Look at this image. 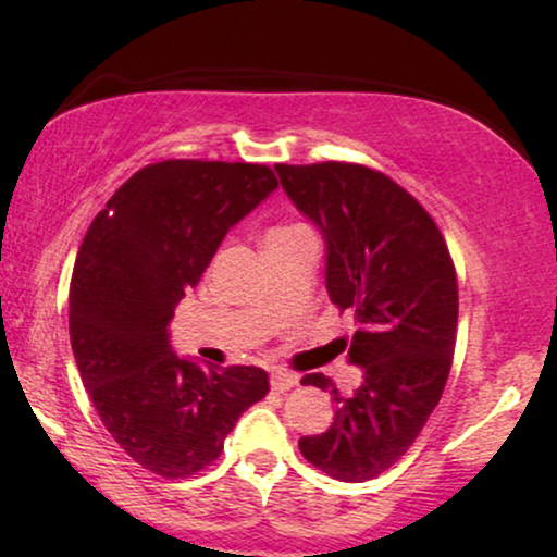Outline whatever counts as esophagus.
<instances>
[{
  "label": "esophagus",
  "mask_w": 557,
  "mask_h": 557,
  "mask_svg": "<svg viewBox=\"0 0 557 557\" xmlns=\"http://www.w3.org/2000/svg\"><path fill=\"white\" fill-rule=\"evenodd\" d=\"M270 385L272 389H277V393H287V389L298 385V374L287 372V369H272Z\"/></svg>",
  "instance_id": "34e87169"
}]
</instances>
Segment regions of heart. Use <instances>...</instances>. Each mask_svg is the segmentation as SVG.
Returning <instances> with one entry per match:
<instances>
[{
  "label": "heart",
  "instance_id": "b5f03b06",
  "mask_svg": "<svg viewBox=\"0 0 557 557\" xmlns=\"http://www.w3.org/2000/svg\"><path fill=\"white\" fill-rule=\"evenodd\" d=\"M290 227H296V225H290ZM274 230H287V227H274Z\"/></svg>",
  "mask_w": 557,
  "mask_h": 557
}]
</instances>
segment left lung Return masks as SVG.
<instances>
[{"instance_id": "obj_1", "label": "left lung", "mask_w": 557, "mask_h": 557, "mask_svg": "<svg viewBox=\"0 0 557 557\" xmlns=\"http://www.w3.org/2000/svg\"><path fill=\"white\" fill-rule=\"evenodd\" d=\"M274 170L324 233L330 300L341 314L354 311L348 356L363 369L350 398L324 374L300 380L332 387L337 411L327 432L298 447L327 476L367 482L406 456L443 398L458 330L456 267L437 222L385 172L354 162Z\"/></svg>"}]
</instances>
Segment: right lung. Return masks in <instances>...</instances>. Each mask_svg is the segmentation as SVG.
Here are the masks:
<instances>
[{
    "label": "right lung",
    "mask_w": 557,
    "mask_h": 557,
    "mask_svg": "<svg viewBox=\"0 0 557 557\" xmlns=\"http://www.w3.org/2000/svg\"><path fill=\"white\" fill-rule=\"evenodd\" d=\"M274 188L267 164L164 159L127 177L81 243L70 280L75 363L101 424L151 474L207 469L240 413L270 393L259 367L177 359L168 324L227 230Z\"/></svg>",
    "instance_id": "1"
}]
</instances>
